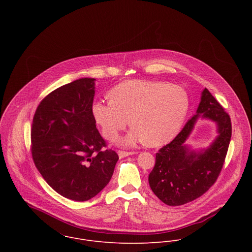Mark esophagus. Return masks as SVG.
Instances as JSON below:
<instances>
[{
	"instance_id": "obj_1",
	"label": "esophagus",
	"mask_w": 252,
	"mask_h": 252,
	"mask_svg": "<svg viewBox=\"0 0 252 252\" xmlns=\"http://www.w3.org/2000/svg\"><path fill=\"white\" fill-rule=\"evenodd\" d=\"M132 154H136L135 151H124V150H118V155L120 158L132 155Z\"/></svg>"
}]
</instances>
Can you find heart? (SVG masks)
I'll return each instance as SVG.
<instances>
[{"label": "heart", "mask_w": 252, "mask_h": 252, "mask_svg": "<svg viewBox=\"0 0 252 252\" xmlns=\"http://www.w3.org/2000/svg\"><path fill=\"white\" fill-rule=\"evenodd\" d=\"M109 100H96L91 112L103 135L118 139L131 123V131L121 140L124 145L145 141L159 145L170 141L180 131L189 108L186 91L179 85L158 80L132 79L121 82L108 92Z\"/></svg>", "instance_id": "heart-1"}]
</instances>
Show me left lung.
I'll use <instances>...</instances> for the list:
<instances>
[{"instance_id": "8db88e82", "label": "left lung", "mask_w": 252, "mask_h": 252, "mask_svg": "<svg viewBox=\"0 0 252 252\" xmlns=\"http://www.w3.org/2000/svg\"><path fill=\"white\" fill-rule=\"evenodd\" d=\"M216 121L220 135L202 154L189 151L184 144L199 116ZM232 136L230 115L205 88L195 114L180 134L156 153L155 166L148 176L153 193L166 205L178 207L204 195L216 182L225 162Z\"/></svg>"}]
</instances>
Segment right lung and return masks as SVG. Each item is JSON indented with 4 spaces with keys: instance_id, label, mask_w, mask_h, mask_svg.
Segmentation results:
<instances>
[{
    "instance_id": "add662e5",
    "label": "right lung",
    "mask_w": 252,
    "mask_h": 252,
    "mask_svg": "<svg viewBox=\"0 0 252 252\" xmlns=\"http://www.w3.org/2000/svg\"><path fill=\"white\" fill-rule=\"evenodd\" d=\"M94 81L80 78L50 92L37 106L31 127L37 171L57 193L77 202L106 187L119 159L96 128Z\"/></svg>"
}]
</instances>
